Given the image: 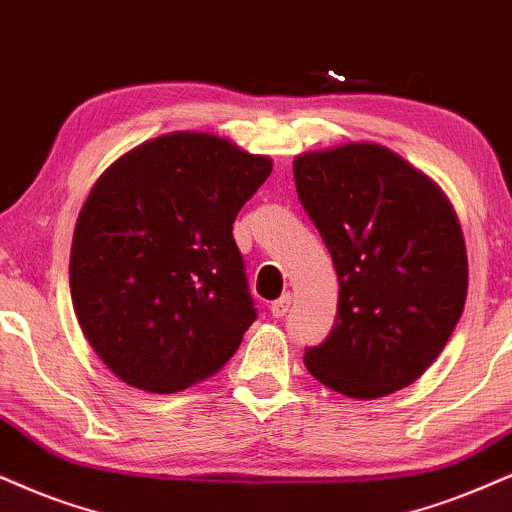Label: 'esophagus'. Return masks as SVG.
Here are the masks:
<instances>
[{"label":"esophagus","instance_id":"1","mask_svg":"<svg viewBox=\"0 0 512 512\" xmlns=\"http://www.w3.org/2000/svg\"><path fill=\"white\" fill-rule=\"evenodd\" d=\"M289 306H292V294H282L280 299L270 304V313H273V318H282L289 313Z\"/></svg>","mask_w":512,"mask_h":512}]
</instances>
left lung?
<instances>
[{"label":"left lung","mask_w":512,"mask_h":512,"mask_svg":"<svg viewBox=\"0 0 512 512\" xmlns=\"http://www.w3.org/2000/svg\"><path fill=\"white\" fill-rule=\"evenodd\" d=\"M301 206L339 280L337 320L306 349L311 375L349 399H380L415 382L456 330L468 254L446 194L372 142L294 159Z\"/></svg>","instance_id":"1"}]
</instances>
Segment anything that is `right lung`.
Here are the masks:
<instances>
[{
    "mask_svg": "<svg viewBox=\"0 0 512 512\" xmlns=\"http://www.w3.org/2000/svg\"><path fill=\"white\" fill-rule=\"evenodd\" d=\"M273 161L208 132H170L104 170L71 246V299L106 368L151 394L230 361L256 320L232 223Z\"/></svg>",
    "mask_w": 512,
    "mask_h": 512,
    "instance_id": "1",
    "label": "right lung"
}]
</instances>
